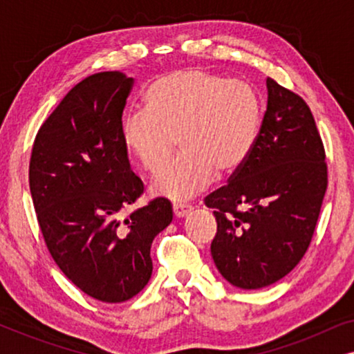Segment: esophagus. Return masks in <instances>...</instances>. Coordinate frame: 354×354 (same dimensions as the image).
Masks as SVG:
<instances>
[{"label":"esophagus","mask_w":354,"mask_h":354,"mask_svg":"<svg viewBox=\"0 0 354 354\" xmlns=\"http://www.w3.org/2000/svg\"><path fill=\"white\" fill-rule=\"evenodd\" d=\"M192 211V206L187 203H174V214L176 217H185Z\"/></svg>","instance_id":"obj_1"}]
</instances>
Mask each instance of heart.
I'll list each match as a JSON object with an SVG mask.
<instances>
[{
	"label": "heart",
	"mask_w": 354,
	"mask_h": 354,
	"mask_svg": "<svg viewBox=\"0 0 354 354\" xmlns=\"http://www.w3.org/2000/svg\"><path fill=\"white\" fill-rule=\"evenodd\" d=\"M263 103L248 82L188 67L159 77L145 109L125 115L122 143L142 169L156 174L178 138L183 153L153 182L156 195L185 200L209 185L216 171L245 164L258 142Z\"/></svg>",
	"instance_id": "1"
}]
</instances>
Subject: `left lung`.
Masks as SVG:
<instances>
[{
    "mask_svg": "<svg viewBox=\"0 0 354 354\" xmlns=\"http://www.w3.org/2000/svg\"><path fill=\"white\" fill-rule=\"evenodd\" d=\"M268 109L250 158L205 198L214 209L216 268L239 288L272 285L311 243L327 190L326 149L301 96L269 77Z\"/></svg>",
    "mask_w": 354,
    "mask_h": 354,
    "instance_id": "8db88e82",
    "label": "left lung"
}]
</instances>
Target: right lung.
Returning <instances> with one entry per match:
<instances>
[{
  "label": "right lung",
  "instance_id": "right-lung-1",
  "mask_svg": "<svg viewBox=\"0 0 354 354\" xmlns=\"http://www.w3.org/2000/svg\"><path fill=\"white\" fill-rule=\"evenodd\" d=\"M132 86V77L118 71L77 84L38 130L28 166L48 251L75 287L104 303L142 292L153 272L154 236L172 222L166 198L122 216L143 195L120 135Z\"/></svg>",
  "mask_w": 354,
  "mask_h": 354
}]
</instances>
